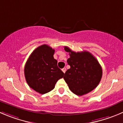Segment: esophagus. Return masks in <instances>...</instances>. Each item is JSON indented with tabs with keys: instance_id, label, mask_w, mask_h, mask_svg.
Here are the masks:
<instances>
[{
	"instance_id": "obj_1",
	"label": "esophagus",
	"mask_w": 123,
	"mask_h": 123,
	"mask_svg": "<svg viewBox=\"0 0 123 123\" xmlns=\"http://www.w3.org/2000/svg\"><path fill=\"white\" fill-rule=\"evenodd\" d=\"M62 70V71L64 72V73H65V72H66V68H63Z\"/></svg>"
}]
</instances>
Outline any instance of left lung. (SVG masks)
Segmentation results:
<instances>
[{
  "instance_id": "obj_1",
  "label": "left lung",
  "mask_w": 123,
  "mask_h": 123,
  "mask_svg": "<svg viewBox=\"0 0 123 123\" xmlns=\"http://www.w3.org/2000/svg\"><path fill=\"white\" fill-rule=\"evenodd\" d=\"M69 53L67 62L71 68L63 78L71 91L77 95H83L94 89L100 83L103 74L101 66L94 56L87 51L75 52L67 46Z\"/></svg>"
}]
</instances>
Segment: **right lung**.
Here are the masks:
<instances>
[{
	"label": "right lung",
	"mask_w": 123,
	"mask_h": 123,
	"mask_svg": "<svg viewBox=\"0 0 123 123\" xmlns=\"http://www.w3.org/2000/svg\"><path fill=\"white\" fill-rule=\"evenodd\" d=\"M54 52L48 45H41L34 50L25 66L28 85L41 94L52 91L65 74L57 66V60L54 58Z\"/></svg>",
	"instance_id": "obj_1"
}]
</instances>
